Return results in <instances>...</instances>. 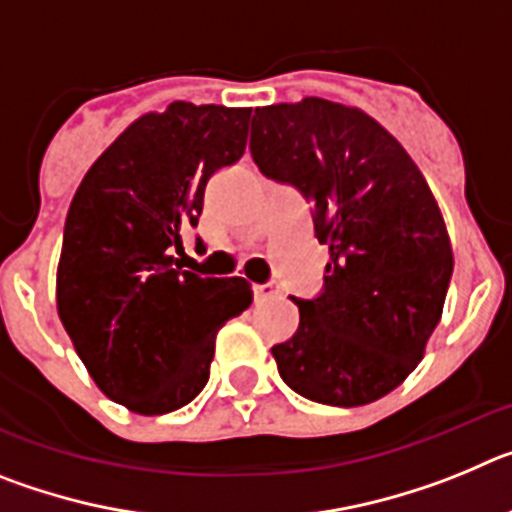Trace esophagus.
Masks as SVG:
<instances>
[{"mask_svg":"<svg viewBox=\"0 0 512 512\" xmlns=\"http://www.w3.org/2000/svg\"><path fill=\"white\" fill-rule=\"evenodd\" d=\"M253 295H256V300L266 302V300H274V297L282 295V289H279V284H274V282L256 284V287H253Z\"/></svg>","mask_w":512,"mask_h":512,"instance_id":"obj_1","label":"esophagus"}]
</instances>
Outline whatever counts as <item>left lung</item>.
<instances>
[{"label":"left lung","mask_w":512,"mask_h":512,"mask_svg":"<svg viewBox=\"0 0 512 512\" xmlns=\"http://www.w3.org/2000/svg\"><path fill=\"white\" fill-rule=\"evenodd\" d=\"M251 156L305 194L330 253L323 295L295 297L300 328L271 348L279 377L336 408L390 395L423 359L454 271L425 176L374 117L320 97L256 107Z\"/></svg>","instance_id":"left-lung-1"}]
</instances>
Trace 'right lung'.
Here are the masks:
<instances>
[{"mask_svg":"<svg viewBox=\"0 0 512 512\" xmlns=\"http://www.w3.org/2000/svg\"><path fill=\"white\" fill-rule=\"evenodd\" d=\"M248 107L171 102L122 130L71 200L56 307L89 377L130 413L184 408L210 379L215 336L251 305L241 277L174 259L207 179L246 151Z\"/></svg>","mask_w":512,"mask_h":512,"instance_id":"right-lung-1","label":"right lung"}]
</instances>
